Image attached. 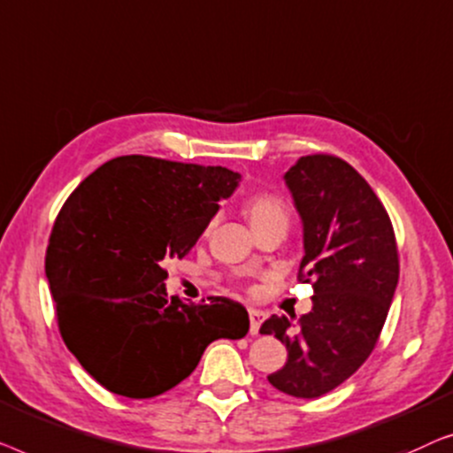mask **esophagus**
<instances>
[{
	"instance_id": "1",
	"label": "esophagus",
	"mask_w": 453,
	"mask_h": 453,
	"mask_svg": "<svg viewBox=\"0 0 453 453\" xmlns=\"http://www.w3.org/2000/svg\"><path fill=\"white\" fill-rule=\"evenodd\" d=\"M248 316H250V334H258L260 324L265 322L266 314H265L263 310H254V308H250V310H248Z\"/></svg>"
}]
</instances>
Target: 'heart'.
Segmentation results:
<instances>
[{"mask_svg":"<svg viewBox=\"0 0 453 453\" xmlns=\"http://www.w3.org/2000/svg\"><path fill=\"white\" fill-rule=\"evenodd\" d=\"M244 211L257 232L269 224H289V209L281 196L271 193L250 195L244 203Z\"/></svg>","mask_w":453,"mask_h":453,"instance_id":"b5f03b06","label":"heart"}]
</instances>
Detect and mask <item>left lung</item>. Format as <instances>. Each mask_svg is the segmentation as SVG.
Segmentation results:
<instances>
[{
	"mask_svg": "<svg viewBox=\"0 0 453 453\" xmlns=\"http://www.w3.org/2000/svg\"><path fill=\"white\" fill-rule=\"evenodd\" d=\"M283 178L303 226L299 277L314 296L308 314L271 316L260 333L288 347V363L269 375L271 386L318 398L373 351L398 285V248L384 205L345 160L303 156Z\"/></svg>",
	"mask_w": 453,
	"mask_h": 453,
	"instance_id": "1",
	"label": "left lung"
}]
</instances>
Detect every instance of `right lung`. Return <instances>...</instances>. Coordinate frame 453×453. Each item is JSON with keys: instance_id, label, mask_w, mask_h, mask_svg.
Here are the masks:
<instances>
[{"instance_id": "right-lung-1", "label": "right lung", "mask_w": 453, "mask_h": 453, "mask_svg": "<svg viewBox=\"0 0 453 453\" xmlns=\"http://www.w3.org/2000/svg\"><path fill=\"white\" fill-rule=\"evenodd\" d=\"M240 178L221 165L123 156L61 207L44 273L63 341L106 390L160 396L195 372L213 341L246 336L242 303H182L164 283L165 263L188 254Z\"/></svg>"}]
</instances>
